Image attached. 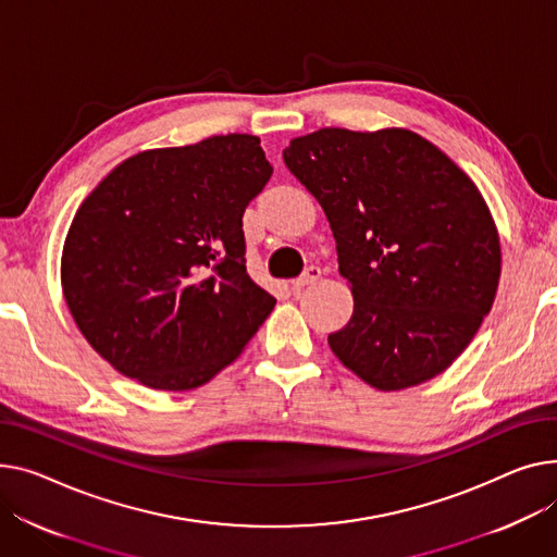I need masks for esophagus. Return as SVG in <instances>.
I'll return each mask as SVG.
<instances>
[{
	"mask_svg": "<svg viewBox=\"0 0 557 557\" xmlns=\"http://www.w3.org/2000/svg\"><path fill=\"white\" fill-rule=\"evenodd\" d=\"M320 277H322V269L320 267H309V269H305V273L298 280L293 282V290H302V288L315 284Z\"/></svg>",
	"mask_w": 557,
	"mask_h": 557,
	"instance_id": "obj_1",
	"label": "esophagus"
}]
</instances>
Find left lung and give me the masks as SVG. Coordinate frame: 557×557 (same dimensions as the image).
Listing matches in <instances>:
<instances>
[{"instance_id":"1","label":"left lung","mask_w":557,"mask_h":557,"mask_svg":"<svg viewBox=\"0 0 557 557\" xmlns=\"http://www.w3.org/2000/svg\"><path fill=\"white\" fill-rule=\"evenodd\" d=\"M284 163L322 206L354 295L331 351L381 392L446 372L491 313L502 273L472 178L403 127H324L293 138Z\"/></svg>"}]
</instances>
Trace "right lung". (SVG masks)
Wrapping results in <instances>:
<instances>
[{
	"label": "right lung",
	"instance_id": "obj_1",
	"mask_svg": "<svg viewBox=\"0 0 557 557\" xmlns=\"http://www.w3.org/2000/svg\"><path fill=\"white\" fill-rule=\"evenodd\" d=\"M271 174L257 136H210L125 159L83 201L62 248V293L116 372L188 392L244 351L275 307L246 273L242 231Z\"/></svg>",
	"mask_w": 557,
	"mask_h": 557
}]
</instances>
